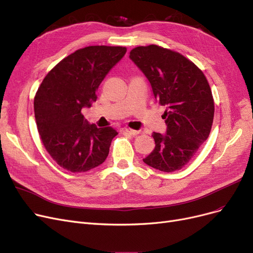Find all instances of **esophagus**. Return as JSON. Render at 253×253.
Instances as JSON below:
<instances>
[{
  "label": "esophagus",
  "instance_id": "34e87169",
  "mask_svg": "<svg viewBox=\"0 0 253 253\" xmlns=\"http://www.w3.org/2000/svg\"><path fill=\"white\" fill-rule=\"evenodd\" d=\"M124 132L129 135H137L138 134V131H136V130H133V129H130V128H125Z\"/></svg>",
  "mask_w": 253,
  "mask_h": 253
}]
</instances>
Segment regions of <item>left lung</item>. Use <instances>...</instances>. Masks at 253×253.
<instances>
[{"label":"left lung","instance_id":"left-lung-1","mask_svg":"<svg viewBox=\"0 0 253 253\" xmlns=\"http://www.w3.org/2000/svg\"><path fill=\"white\" fill-rule=\"evenodd\" d=\"M150 82L155 100L166 107L165 134L153 132L154 150L144 163L164 172L180 170L207 141L213 121V99L202 71L181 54L156 44L129 55Z\"/></svg>","mask_w":253,"mask_h":253}]
</instances>
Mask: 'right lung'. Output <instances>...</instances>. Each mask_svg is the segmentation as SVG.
Returning a JSON list of instances; mask_svg holds the SVG:
<instances>
[{"label":"right lung","mask_w":253,"mask_h":253,"mask_svg":"<svg viewBox=\"0 0 253 253\" xmlns=\"http://www.w3.org/2000/svg\"><path fill=\"white\" fill-rule=\"evenodd\" d=\"M126 51L107 45L77 50L56 64L39 87L34 98L37 129L45 150L63 169L86 172L108 156L118 132L89 124L81 110L96 102L101 82Z\"/></svg>","instance_id":"obj_1"}]
</instances>
